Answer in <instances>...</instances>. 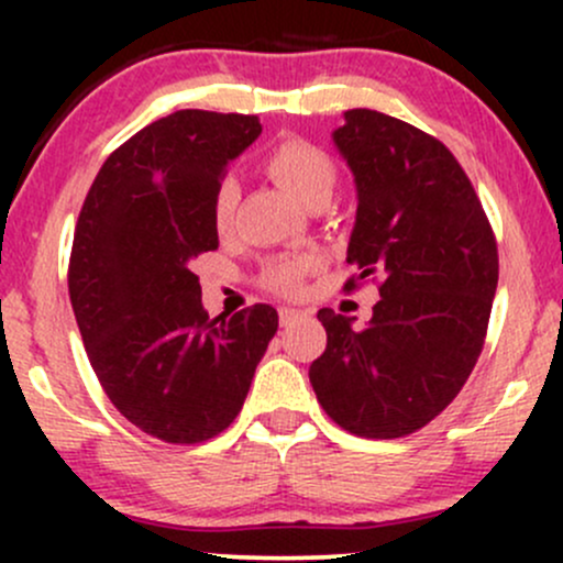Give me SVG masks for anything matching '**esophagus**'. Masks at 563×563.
Masks as SVG:
<instances>
[{
  "instance_id": "1",
  "label": "esophagus",
  "mask_w": 563,
  "mask_h": 563,
  "mask_svg": "<svg viewBox=\"0 0 563 563\" xmlns=\"http://www.w3.org/2000/svg\"><path fill=\"white\" fill-rule=\"evenodd\" d=\"M301 320H307V312H303V309L280 307V325H283V328L296 325V322H301Z\"/></svg>"
}]
</instances>
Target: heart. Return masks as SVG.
<instances>
[{
	"label": "heart",
	"mask_w": 563,
	"mask_h": 563,
	"mask_svg": "<svg viewBox=\"0 0 563 563\" xmlns=\"http://www.w3.org/2000/svg\"><path fill=\"white\" fill-rule=\"evenodd\" d=\"M264 169L283 190L307 206L331 196L335 185V164L331 156L303 137H286L269 147L264 156ZM238 200H241V187H238V179L228 174L211 192V222L219 232H228L235 222ZM318 256L312 254L277 256L264 267L262 286L280 296H294L301 290L307 275L318 269Z\"/></svg>",
	"instance_id": "obj_1"
}]
</instances>
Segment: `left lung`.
<instances>
[{
	"label": "left lung",
	"mask_w": 563,
	"mask_h": 563,
	"mask_svg": "<svg viewBox=\"0 0 563 563\" xmlns=\"http://www.w3.org/2000/svg\"><path fill=\"white\" fill-rule=\"evenodd\" d=\"M357 183L344 290L378 280L365 328L320 309L325 352L309 380L328 418L365 439L431 423L463 389L497 288V241L474 185L437 137L394 115L354 108L333 132Z\"/></svg>",
	"instance_id": "8db88e82"
}]
</instances>
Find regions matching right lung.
<instances>
[{
	"mask_svg": "<svg viewBox=\"0 0 563 563\" xmlns=\"http://www.w3.org/2000/svg\"><path fill=\"white\" fill-rule=\"evenodd\" d=\"M260 132L256 115H164L115 147L84 198L70 307L102 391L161 442L222 434L277 331L269 303L209 318L190 269L219 245L214 185Z\"/></svg>",
	"mask_w": 563,
	"mask_h": 563,
	"instance_id": "add662e5",
	"label": "right lung"
}]
</instances>
